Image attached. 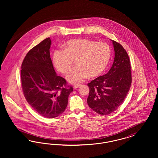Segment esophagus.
Masks as SVG:
<instances>
[{"label":"esophagus","instance_id":"obj_1","mask_svg":"<svg viewBox=\"0 0 158 158\" xmlns=\"http://www.w3.org/2000/svg\"><path fill=\"white\" fill-rule=\"evenodd\" d=\"M81 85V84H77V85H75L73 86V88H74V89H76V88H77L78 87H79V86H80Z\"/></svg>","mask_w":158,"mask_h":158}]
</instances>
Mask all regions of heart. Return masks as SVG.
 I'll return each mask as SVG.
<instances>
[{"label": "heart", "instance_id": "obj_1", "mask_svg": "<svg viewBox=\"0 0 158 158\" xmlns=\"http://www.w3.org/2000/svg\"><path fill=\"white\" fill-rule=\"evenodd\" d=\"M63 48V50L54 52L53 64L59 72L66 74L75 60V67L67 76L68 81L74 84L82 82L88 75L92 77L102 73L111 54V48L106 43L85 38L69 40Z\"/></svg>", "mask_w": 158, "mask_h": 158}]
</instances>
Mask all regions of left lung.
I'll list each match as a JSON object with an SVG mask.
<instances>
[{"label": "left lung", "instance_id": "1", "mask_svg": "<svg viewBox=\"0 0 158 158\" xmlns=\"http://www.w3.org/2000/svg\"><path fill=\"white\" fill-rule=\"evenodd\" d=\"M112 41L115 52L112 67L106 74L88 83V104L101 115L115 111L126 97L131 84V64L127 53L120 43Z\"/></svg>", "mask_w": 158, "mask_h": 158}]
</instances>
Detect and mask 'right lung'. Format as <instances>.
Masks as SVG:
<instances>
[{"mask_svg":"<svg viewBox=\"0 0 158 158\" xmlns=\"http://www.w3.org/2000/svg\"><path fill=\"white\" fill-rule=\"evenodd\" d=\"M52 41L47 38L28 52L21 70L23 94L28 103L47 118L58 117L68 105L73 89L57 76L50 58Z\"/></svg>","mask_w":158,"mask_h":158,"instance_id":"right-lung-1","label":"right lung"}]
</instances>
